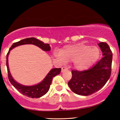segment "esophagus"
I'll list each match as a JSON object with an SVG mask.
<instances>
[{
    "instance_id": "34e87169",
    "label": "esophagus",
    "mask_w": 120,
    "mask_h": 120,
    "mask_svg": "<svg viewBox=\"0 0 120 120\" xmlns=\"http://www.w3.org/2000/svg\"><path fill=\"white\" fill-rule=\"evenodd\" d=\"M67 70H68V69L66 68V67H62V68H61V72L62 73L64 72V71H67Z\"/></svg>"
}]
</instances>
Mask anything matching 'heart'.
I'll return each mask as SVG.
<instances>
[{
    "mask_svg": "<svg viewBox=\"0 0 120 120\" xmlns=\"http://www.w3.org/2000/svg\"><path fill=\"white\" fill-rule=\"evenodd\" d=\"M100 53L98 47L78 43L64 46L57 56L65 61L73 62L74 68L78 71H85L98 60Z\"/></svg>",
    "mask_w": 120,
    "mask_h": 120,
    "instance_id": "1",
    "label": "heart"
}]
</instances>
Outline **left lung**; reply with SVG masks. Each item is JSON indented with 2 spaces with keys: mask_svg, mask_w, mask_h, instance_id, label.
I'll list each match as a JSON object with an SVG mask.
<instances>
[{
  "mask_svg": "<svg viewBox=\"0 0 120 120\" xmlns=\"http://www.w3.org/2000/svg\"><path fill=\"white\" fill-rule=\"evenodd\" d=\"M103 57L88 70H72V77L68 86L73 93L79 95L88 96L101 89L109 79L111 74L112 52L108 44H98Z\"/></svg>",
  "mask_w": 120,
  "mask_h": 120,
  "instance_id": "1",
  "label": "left lung"
}]
</instances>
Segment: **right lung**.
Returning a JSON list of instances; mask_svg holds the SVG:
<instances>
[{"label":"right lung","instance_id":"add662e5","mask_svg":"<svg viewBox=\"0 0 120 120\" xmlns=\"http://www.w3.org/2000/svg\"><path fill=\"white\" fill-rule=\"evenodd\" d=\"M26 44H32L35 46L39 47L41 49L45 51H49L51 50V47L49 46V44H46L42 41L36 39L35 38H28L26 39H22L17 42H15L11 48L9 49L8 52L7 54V61L6 65L8 71V77L9 81H10L11 83L16 88L17 90L24 95L31 98H38L43 96L47 93L49 90L50 85L52 83V79L56 75H58L60 73L61 69V68H53L49 71V72L47 74L45 79L42 82L37 85L34 86H24L21 84L16 82L13 78H12L11 74L10 73L8 67V57L10 51L13 48L16 47L20 46V45H26Z\"/></svg>","mask_w":120,"mask_h":120}]
</instances>
